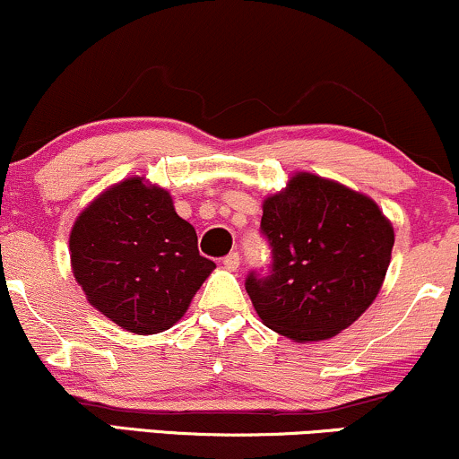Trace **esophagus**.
I'll return each instance as SVG.
<instances>
[{
  "label": "esophagus",
  "instance_id": "obj_1",
  "mask_svg": "<svg viewBox=\"0 0 459 459\" xmlns=\"http://www.w3.org/2000/svg\"><path fill=\"white\" fill-rule=\"evenodd\" d=\"M222 263H224V267L229 269V272H237V269H239V254L230 252Z\"/></svg>",
  "mask_w": 459,
  "mask_h": 459
}]
</instances>
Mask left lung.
Returning a JSON list of instances; mask_svg holds the SVG:
<instances>
[{
  "instance_id": "1",
  "label": "left lung",
  "mask_w": 459,
  "mask_h": 459,
  "mask_svg": "<svg viewBox=\"0 0 459 459\" xmlns=\"http://www.w3.org/2000/svg\"><path fill=\"white\" fill-rule=\"evenodd\" d=\"M261 229L272 275L250 273L258 318L295 342H320L351 327L385 282L394 224L372 198L314 173H295L263 201Z\"/></svg>"
}]
</instances>
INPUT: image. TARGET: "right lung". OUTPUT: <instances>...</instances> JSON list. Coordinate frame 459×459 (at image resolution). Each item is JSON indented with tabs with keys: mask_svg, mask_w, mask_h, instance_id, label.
Wrapping results in <instances>:
<instances>
[{
	"mask_svg": "<svg viewBox=\"0 0 459 459\" xmlns=\"http://www.w3.org/2000/svg\"><path fill=\"white\" fill-rule=\"evenodd\" d=\"M70 264L87 301L136 335L173 327L215 269L169 190L145 177L107 187L76 215Z\"/></svg>",
	"mask_w": 459,
	"mask_h": 459,
	"instance_id": "obj_1",
	"label": "right lung"
}]
</instances>
